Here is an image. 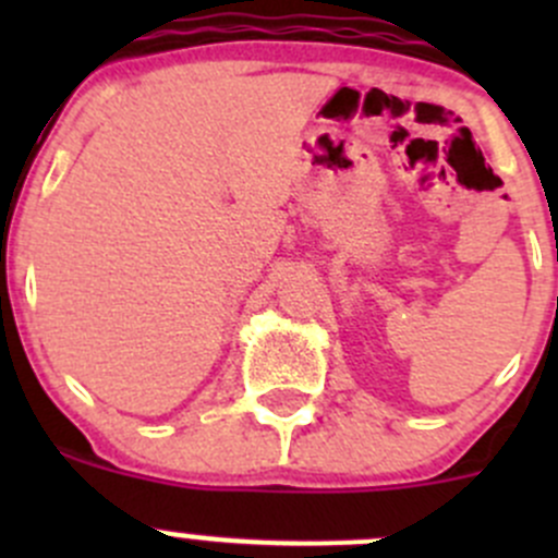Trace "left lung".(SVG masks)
<instances>
[{
  "mask_svg": "<svg viewBox=\"0 0 558 558\" xmlns=\"http://www.w3.org/2000/svg\"><path fill=\"white\" fill-rule=\"evenodd\" d=\"M556 302H558V300H556Z\"/></svg>",
  "mask_w": 558,
  "mask_h": 558,
  "instance_id": "8db88e82",
  "label": "left lung"
}]
</instances>
